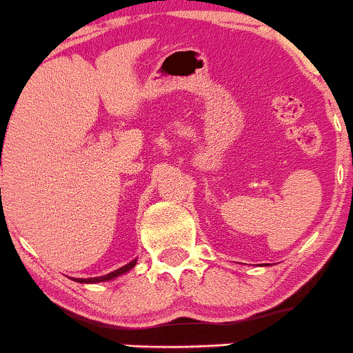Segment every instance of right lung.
<instances>
[{
	"label": "right lung",
	"instance_id": "add662e5",
	"mask_svg": "<svg viewBox=\"0 0 353 353\" xmlns=\"http://www.w3.org/2000/svg\"><path fill=\"white\" fill-rule=\"evenodd\" d=\"M134 266H136V259L131 261V263L126 264V266L116 269V271L109 272V274H105V276H99V278H87V279L74 278V281H77V283H102V281H111V279H114V278H117V276L124 274V272H128V271H130V269H132Z\"/></svg>",
	"mask_w": 353,
	"mask_h": 353
}]
</instances>
